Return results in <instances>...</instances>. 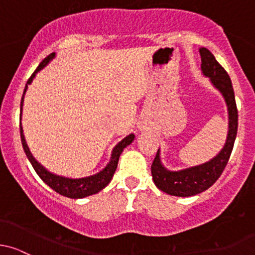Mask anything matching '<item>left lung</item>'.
Wrapping results in <instances>:
<instances>
[{"mask_svg": "<svg viewBox=\"0 0 255 255\" xmlns=\"http://www.w3.org/2000/svg\"><path fill=\"white\" fill-rule=\"evenodd\" d=\"M201 69L204 75L211 78V82L225 97L230 117V130L226 145L222 151L207 163L191 167L179 172H170L159 162V151L151 166L152 178L157 188L164 193L174 196H191L206 190L214 184L225 170L228 163L238 128V110L235 99L232 82L226 70L217 62L212 52L206 48L200 49Z\"/></svg>", "mask_w": 255, "mask_h": 255, "instance_id": "1", "label": "left lung"}]
</instances>
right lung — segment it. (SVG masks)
<instances>
[{
	"mask_svg": "<svg viewBox=\"0 0 255 255\" xmlns=\"http://www.w3.org/2000/svg\"><path fill=\"white\" fill-rule=\"evenodd\" d=\"M54 55H55L54 52L50 54L49 56H46L45 59L40 62V65L36 67V70L34 71L33 75L30 76L29 80L27 81V85H25V88H24V93L25 91H27L28 85L33 81L35 73L38 72L39 70L43 69L50 60L54 57ZM24 93H23V97H24ZM23 97H22V101H20V112H22ZM19 131H20V141H22L23 149H24L25 154H27L28 159H29V162L31 163V166H33L34 170L36 172V174H38L39 177L41 178V180H43L45 184H48L52 190L61 194V195L67 196V198H72V199L85 198V196L98 193L99 190L106 188V186L109 184L110 180H112L113 175H114L115 169H117L118 167V161H119V157L120 154H122L123 149H124L127 146L130 145V143L133 141V137H135V135L131 133V135L127 136L122 142H119L117 146H115V148L113 149V153H112V161H110V163L104 168L101 173H98V174L96 175H92V177L82 178V179H69V178H64V177H59V175L51 174V173L48 172L45 168L41 167L40 164L33 158V156H31V153L29 152V148H28L27 143H25L24 136H23V130H22V127H20V124H19Z\"/></svg>",
	"mask_w": 255,
	"mask_h": 255,
	"instance_id": "1",
	"label": "right lung"
}]
</instances>
